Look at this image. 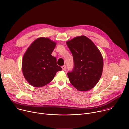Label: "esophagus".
Listing matches in <instances>:
<instances>
[{
	"label": "esophagus",
	"instance_id": "esophagus-1",
	"mask_svg": "<svg viewBox=\"0 0 129 129\" xmlns=\"http://www.w3.org/2000/svg\"><path fill=\"white\" fill-rule=\"evenodd\" d=\"M62 68L63 70H65L66 69V65H64L63 66H62Z\"/></svg>",
	"mask_w": 129,
	"mask_h": 129
}]
</instances>
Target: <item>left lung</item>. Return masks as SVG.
<instances>
[{
    "label": "left lung",
    "mask_w": 129,
    "mask_h": 129,
    "mask_svg": "<svg viewBox=\"0 0 129 129\" xmlns=\"http://www.w3.org/2000/svg\"><path fill=\"white\" fill-rule=\"evenodd\" d=\"M66 44L73 56L74 68L67 76L71 84L80 91L94 87L102 75V55L93 42L85 36L78 37Z\"/></svg>",
    "instance_id": "1"
}]
</instances>
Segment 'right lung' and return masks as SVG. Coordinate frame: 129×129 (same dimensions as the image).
Here are the masks:
<instances>
[{"instance_id": "obj_1", "label": "right lung", "mask_w": 129, "mask_h": 129, "mask_svg": "<svg viewBox=\"0 0 129 129\" xmlns=\"http://www.w3.org/2000/svg\"><path fill=\"white\" fill-rule=\"evenodd\" d=\"M56 45L48 38L36 40L23 57L22 70L28 83L34 87L46 85L53 80L56 73L62 71L56 64V58L51 55Z\"/></svg>"}]
</instances>
